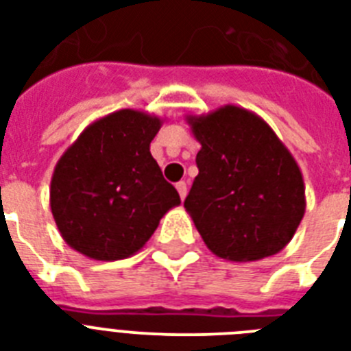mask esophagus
<instances>
[{
	"instance_id": "1",
	"label": "esophagus",
	"mask_w": 351,
	"mask_h": 351,
	"mask_svg": "<svg viewBox=\"0 0 351 351\" xmlns=\"http://www.w3.org/2000/svg\"><path fill=\"white\" fill-rule=\"evenodd\" d=\"M176 189H178V195H180V198L184 200V198H186V195H187V184H186V182H178V184H176Z\"/></svg>"
}]
</instances>
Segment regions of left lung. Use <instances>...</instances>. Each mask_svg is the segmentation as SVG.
Listing matches in <instances>:
<instances>
[{
    "label": "left lung",
    "mask_w": 351,
    "mask_h": 351,
    "mask_svg": "<svg viewBox=\"0 0 351 351\" xmlns=\"http://www.w3.org/2000/svg\"><path fill=\"white\" fill-rule=\"evenodd\" d=\"M186 120L202 147L184 208L206 245L233 262L284 250L306 211L302 173L288 147L242 107Z\"/></svg>",
    "instance_id": "8db88e82"
}]
</instances>
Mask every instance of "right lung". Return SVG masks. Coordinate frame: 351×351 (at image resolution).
<instances>
[{
  "label": "right lung",
  "mask_w": 351,
  "mask_h": 351,
  "mask_svg": "<svg viewBox=\"0 0 351 351\" xmlns=\"http://www.w3.org/2000/svg\"><path fill=\"white\" fill-rule=\"evenodd\" d=\"M164 120L120 109L93 121L58 160L51 211L73 250L120 261L145 245L180 197L149 151Z\"/></svg>",
  "instance_id": "add662e5"
}]
</instances>
